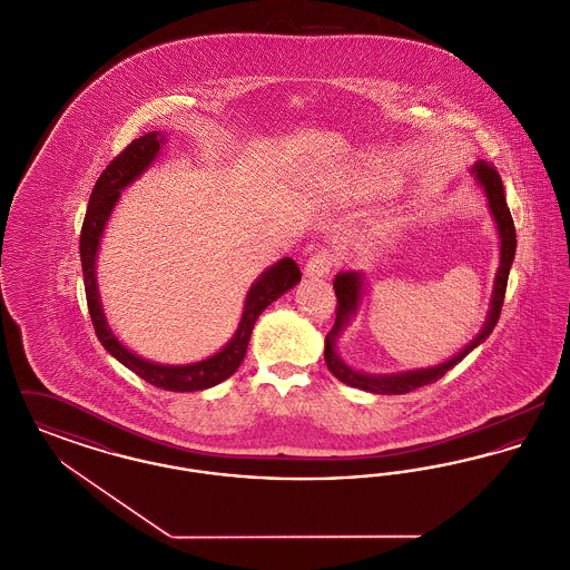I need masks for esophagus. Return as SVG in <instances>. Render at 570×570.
<instances>
[{
	"mask_svg": "<svg viewBox=\"0 0 570 570\" xmlns=\"http://www.w3.org/2000/svg\"><path fill=\"white\" fill-rule=\"evenodd\" d=\"M335 254H331L328 249H321V252H316L307 263H305V269L303 273L307 275V277H325L333 269V265H335Z\"/></svg>",
	"mask_w": 570,
	"mask_h": 570,
	"instance_id": "esophagus-1",
	"label": "esophagus"
}]
</instances>
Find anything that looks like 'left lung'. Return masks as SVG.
<instances>
[{"label":"left lung","instance_id":"1","mask_svg":"<svg viewBox=\"0 0 570 570\" xmlns=\"http://www.w3.org/2000/svg\"><path fill=\"white\" fill-rule=\"evenodd\" d=\"M472 175L476 179V184L483 188L488 196L489 212L495 219L498 226V235H500V267L493 279V293L489 301L488 318L485 325L479 331V335L453 358L434 365V367H423V370H410V372H400V374H363L356 372L351 365H346L342 361V356L335 351V342L340 337V333L344 331V326L351 323L358 303L363 298V273L346 272L337 273L333 279V291L337 297V307H335V325L328 331L325 337V363L328 372L337 380H342L344 384H351L354 389H363L370 393H379V395H404L407 391H414L419 386L432 384L438 379H442L451 367H455L461 358L468 353H472L479 344H483L491 335L493 326L500 318V309L504 303V293H507V282H509V272L515 258L517 235L513 217L509 212L507 198H504V186L502 179L498 175V170L485 163L479 160L472 168Z\"/></svg>","mask_w":570,"mask_h":570}]
</instances>
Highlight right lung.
Here are the masks:
<instances>
[{
  "label": "right lung",
  "instance_id": "add662e5",
  "mask_svg": "<svg viewBox=\"0 0 570 570\" xmlns=\"http://www.w3.org/2000/svg\"><path fill=\"white\" fill-rule=\"evenodd\" d=\"M164 145L163 132H147L132 140L112 163L102 170L98 177L94 191L89 196L87 214L81 228V265L82 279H85V295L89 316L96 328V335L100 344L112 354L121 365L132 370L136 376L147 380L149 384L164 389V391H203L209 386H216L222 380L230 379L237 367L244 361L247 342L252 335V328L256 318L272 305L275 298L282 297L286 291L297 286L301 279L297 263L293 258H282L273 267L252 284L245 297L244 316L230 342L209 358H203L190 365H160L154 361H147L142 356L128 351L110 331L100 293H98V279H96V258L102 233L107 228L110 214L121 196V190L128 188L135 179H138L160 154Z\"/></svg>",
  "mask_w": 570,
  "mask_h": 570
}]
</instances>
